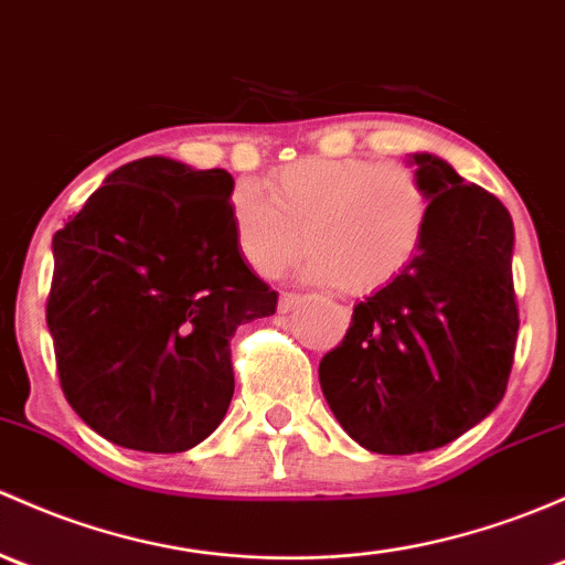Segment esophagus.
I'll use <instances>...</instances> for the list:
<instances>
[{
    "instance_id": "obj_1",
    "label": "esophagus",
    "mask_w": 565,
    "mask_h": 565,
    "mask_svg": "<svg viewBox=\"0 0 565 565\" xmlns=\"http://www.w3.org/2000/svg\"><path fill=\"white\" fill-rule=\"evenodd\" d=\"M300 302H302L300 295L287 292V295H281V300H278V311H281V313H289V311H295V308H298Z\"/></svg>"
}]
</instances>
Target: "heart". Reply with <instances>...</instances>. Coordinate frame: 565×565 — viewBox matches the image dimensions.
<instances>
[{
	"label": "heart",
	"mask_w": 565,
	"mask_h": 565,
	"mask_svg": "<svg viewBox=\"0 0 565 565\" xmlns=\"http://www.w3.org/2000/svg\"><path fill=\"white\" fill-rule=\"evenodd\" d=\"M267 194L248 181L230 194L227 213L241 257L273 276L308 246L313 254L302 276L354 295L397 281L417 259L430 227V194L403 164L300 159L267 178Z\"/></svg>",
	"instance_id": "b5f03b06"
}]
</instances>
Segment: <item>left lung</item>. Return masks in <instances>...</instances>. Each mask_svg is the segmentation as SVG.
<instances>
[{"instance_id":"obj_1","label":"left lung","mask_w":565,"mask_h":565,"mask_svg":"<svg viewBox=\"0 0 565 565\" xmlns=\"http://www.w3.org/2000/svg\"><path fill=\"white\" fill-rule=\"evenodd\" d=\"M408 164L430 194L423 248L354 306L319 362L330 412L379 455L430 452L482 423L507 392L520 328L507 207L436 153Z\"/></svg>"}]
</instances>
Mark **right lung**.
<instances>
[{"mask_svg":"<svg viewBox=\"0 0 565 565\" xmlns=\"http://www.w3.org/2000/svg\"><path fill=\"white\" fill-rule=\"evenodd\" d=\"M227 170L121 164L53 235L47 330L75 414L118 447L205 441L235 392L230 338L278 295L235 246Z\"/></svg>","mask_w":565,"mask_h":565,"instance_id":"add662e5","label":"right lung"}]
</instances>
